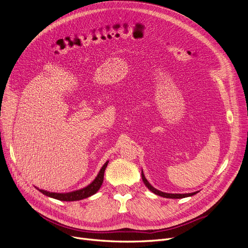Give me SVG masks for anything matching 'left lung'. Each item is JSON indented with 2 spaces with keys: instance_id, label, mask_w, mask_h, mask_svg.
<instances>
[{
  "instance_id": "obj_1",
  "label": "left lung",
  "mask_w": 248,
  "mask_h": 248,
  "mask_svg": "<svg viewBox=\"0 0 248 248\" xmlns=\"http://www.w3.org/2000/svg\"><path fill=\"white\" fill-rule=\"evenodd\" d=\"M142 179L144 181L145 186L152 191L154 192L155 195L160 196V197H163V198H167V199H184V198H187V197H191V196H195L196 193H198L199 191H195V192H191V193H168V192H163V191H160L158 189H156L155 187H153L149 184V181L146 179L144 173H143V170H142Z\"/></svg>"
}]
</instances>
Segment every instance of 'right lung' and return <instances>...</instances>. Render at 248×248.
Returning <instances> with one entry per match:
<instances>
[{"label":"right lung","instance_id":"1","mask_svg":"<svg viewBox=\"0 0 248 248\" xmlns=\"http://www.w3.org/2000/svg\"><path fill=\"white\" fill-rule=\"evenodd\" d=\"M107 164H108V161H106V162L104 163V165L102 166V168L99 171L98 175L96 176V178L91 182V184L82 189H78V190L71 191V192H66V193L49 192V191H46L44 189H39V188H37V189L41 193H44L45 196H47L49 198L56 199L59 201H63V202H74V201H80V200H83L86 198H89V197L93 196L94 193L97 192L99 190V188L101 187L103 178H104V171H105V168L107 167Z\"/></svg>","mask_w":248,"mask_h":248}]
</instances>
